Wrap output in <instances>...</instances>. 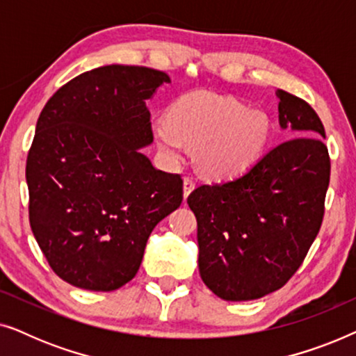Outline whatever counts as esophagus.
I'll list each match as a JSON object with an SVG mask.
<instances>
[{
  "label": "esophagus",
  "mask_w": 356,
  "mask_h": 356,
  "mask_svg": "<svg viewBox=\"0 0 356 356\" xmlns=\"http://www.w3.org/2000/svg\"><path fill=\"white\" fill-rule=\"evenodd\" d=\"M183 183H184V186H183L184 197H188V196H189V193H191L193 189L196 188V181H194V178H193V177H184Z\"/></svg>",
  "instance_id": "1"
}]
</instances>
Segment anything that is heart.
I'll list each match as a JSON object with an SVG mask.
<instances>
[{
  "label": "heart",
  "instance_id": "1",
  "mask_svg": "<svg viewBox=\"0 0 356 356\" xmlns=\"http://www.w3.org/2000/svg\"><path fill=\"white\" fill-rule=\"evenodd\" d=\"M154 138L172 163L186 159L188 147L197 149V163L211 178L246 172L264 152L270 121L264 111L246 108L230 97L191 92L175 102L168 116L154 121Z\"/></svg>",
  "mask_w": 356,
  "mask_h": 356
}]
</instances>
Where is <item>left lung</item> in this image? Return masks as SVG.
<instances>
[{"mask_svg":"<svg viewBox=\"0 0 356 356\" xmlns=\"http://www.w3.org/2000/svg\"><path fill=\"white\" fill-rule=\"evenodd\" d=\"M290 136L230 181L188 196L197 220L199 274L218 298L250 301L279 290L318 236L330 179L323 121L303 99L277 89Z\"/></svg>","mask_w":356,"mask_h":356,"instance_id":"obj_1","label":"left lung"}]
</instances>
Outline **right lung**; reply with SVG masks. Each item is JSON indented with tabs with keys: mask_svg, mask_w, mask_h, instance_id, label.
Masks as SVG:
<instances>
[{
	"mask_svg": "<svg viewBox=\"0 0 356 356\" xmlns=\"http://www.w3.org/2000/svg\"><path fill=\"white\" fill-rule=\"evenodd\" d=\"M170 77L110 65L60 87L38 116L27 155L29 220L53 272L111 291L138 274L155 225L179 207L183 179L152 167L145 100Z\"/></svg>",
	"mask_w": 356,
	"mask_h": 356,
	"instance_id": "right-lung-1",
	"label": "right lung"
}]
</instances>
